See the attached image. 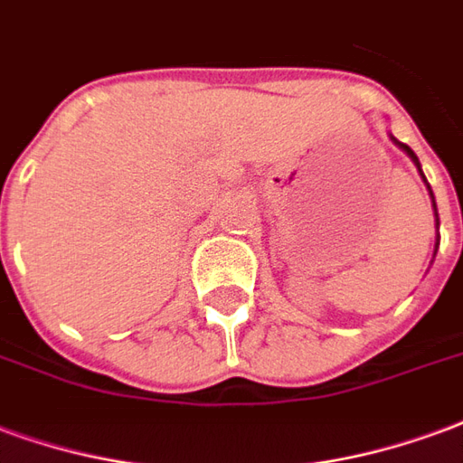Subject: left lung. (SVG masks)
<instances>
[{
    "mask_svg": "<svg viewBox=\"0 0 463 463\" xmlns=\"http://www.w3.org/2000/svg\"><path fill=\"white\" fill-rule=\"evenodd\" d=\"M392 140H394V137H392ZM394 145H397V147H402L404 153L410 155L411 162H414V165H417V170H420V175H421V177H424V172H421V167H420V160H417V155L411 153V147H410V145L400 143V140H394ZM424 182H427V177H424ZM427 187H430V184H427ZM430 194H431V190H430ZM431 199H434V194H431ZM434 217H437V204H434ZM437 229H439V217H437ZM437 246H439V239H437ZM434 254H437V251H434Z\"/></svg>",
    "mask_w": 463,
    "mask_h": 463,
    "instance_id": "left-lung-1",
    "label": "left lung"
}]
</instances>
